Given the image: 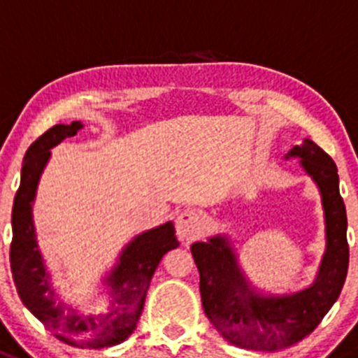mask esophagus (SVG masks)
Segmentation results:
<instances>
[{
  "label": "esophagus",
  "mask_w": 358,
  "mask_h": 358,
  "mask_svg": "<svg viewBox=\"0 0 358 358\" xmlns=\"http://www.w3.org/2000/svg\"><path fill=\"white\" fill-rule=\"evenodd\" d=\"M203 224L204 220L199 215V211H196L194 208H185L176 217V234L183 241H190V239H194L199 234Z\"/></svg>",
  "instance_id": "esophagus-1"
}]
</instances>
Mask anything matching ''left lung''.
<instances>
[{
    "label": "left lung",
    "mask_w": 358,
    "mask_h": 358,
    "mask_svg": "<svg viewBox=\"0 0 358 358\" xmlns=\"http://www.w3.org/2000/svg\"><path fill=\"white\" fill-rule=\"evenodd\" d=\"M299 164L318 187L325 218V252L310 287L289 294L255 289L239 266L238 253L225 234L190 246L199 271L201 301L206 317L231 345L255 352H278L315 331L341 294L348 271L346 208L339 194L334 161L304 138L285 159Z\"/></svg>",
    "instance_id": "8db88e82"
}]
</instances>
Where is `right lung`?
Listing matches in <instances>:
<instances>
[{
    "instance_id": "obj_1",
    "label": "right lung",
    "mask_w": 358,
    "mask_h": 358,
    "mask_svg": "<svg viewBox=\"0 0 358 358\" xmlns=\"http://www.w3.org/2000/svg\"><path fill=\"white\" fill-rule=\"evenodd\" d=\"M82 127L83 124L78 120L57 124L27 148L20 185L13 199L10 266L22 304L55 338L78 348L99 350L119 345L133 334L162 255L180 243L173 222L134 236L103 278L108 292V306L105 310L82 311L59 299L38 246L33 204L41 173L50 161V150L66 138L75 136Z\"/></svg>"
}]
</instances>
